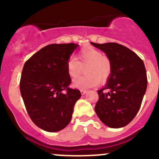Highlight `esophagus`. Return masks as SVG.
<instances>
[{
  "label": "esophagus",
  "instance_id": "1",
  "mask_svg": "<svg viewBox=\"0 0 159 159\" xmlns=\"http://www.w3.org/2000/svg\"><path fill=\"white\" fill-rule=\"evenodd\" d=\"M81 94H86V93H87V90L81 89Z\"/></svg>",
  "mask_w": 159,
  "mask_h": 159
}]
</instances>
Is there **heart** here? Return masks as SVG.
<instances>
[{"label": "heart", "mask_w": 159, "mask_h": 159, "mask_svg": "<svg viewBox=\"0 0 159 159\" xmlns=\"http://www.w3.org/2000/svg\"><path fill=\"white\" fill-rule=\"evenodd\" d=\"M85 75L73 80L72 84L79 89H87L96 87L100 81L105 82L112 73L111 61L103 55L100 50L93 47H86L78 53V60L70 56L66 63L67 73L71 78L78 77L83 71Z\"/></svg>", "instance_id": "heart-1"}]
</instances>
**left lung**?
<instances>
[{
  "instance_id": "1",
  "label": "left lung",
  "mask_w": 159,
  "mask_h": 159,
  "mask_svg": "<svg viewBox=\"0 0 159 159\" xmlns=\"http://www.w3.org/2000/svg\"><path fill=\"white\" fill-rule=\"evenodd\" d=\"M107 54L112 73L106 85L98 91L96 114L107 126L124 127L135 117L147 89L144 62L134 51L118 43H91Z\"/></svg>"
}]
</instances>
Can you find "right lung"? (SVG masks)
<instances>
[{
  "mask_svg": "<svg viewBox=\"0 0 159 159\" xmlns=\"http://www.w3.org/2000/svg\"><path fill=\"white\" fill-rule=\"evenodd\" d=\"M74 43L52 44L31 56L24 65L20 91L28 115L40 129L55 132L65 129L81 98L71 82L66 63L77 48Z\"/></svg>",
  "mask_w": 159,
  "mask_h": 159,
  "instance_id": "add662e5",
  "label": "right lung"
}]
</instances>
